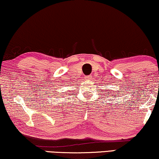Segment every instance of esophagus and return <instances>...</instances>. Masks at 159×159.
I'll list each match as a JSON object with an SVG mask.
<instances>
[{
  "label": "esophagus",
  "instance_id": "1",
  "mask_svg": "<svg viewBox=\"0 0 159 159\" xmlns=\"http://www.w3.org/2000/svg\"><path fill=\"white\" fill-rule=\"evenodd\" d=\"M85 79H86V80H90L91 79V76H86V78H85Z\"/></svg>",
  "mask_w": 159,
  "mask_h": 159
}]
</instances>
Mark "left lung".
Here are the masks:
<instances>
[{
  "label": "left lung",
  "instance_id": "obj_1",
  "mask_svg": "<svg viewBox=\"0 0 159 159\" xmlns=\"http://www.w3.org/2000/svg\"><path fill=\"white\" fill-rule=\"evenodd\" d=\"M109 93H111V92H109ZM116 93H117V91H115V95H114V97H118V93H117V94H116ZM111 94L113 95V93H111Z\"/></svg>",
  "mask_w": 159,
  "mask_h": 159
}]
</instances>
